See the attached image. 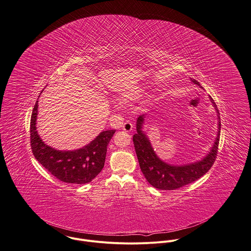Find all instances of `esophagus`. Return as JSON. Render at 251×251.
Returning a JSON list of instances; mask_svg holds the SVG:
<instances>
[{
	"mask_svg": "<svg viewBox=\"0 0 251 251\" xmlns=\"http://www.w3.org/2000/svg\"><path fill=\"white\" fill-rule=\"evenodd\" d=\"M122 129L125 132H131L133 130V124L130 121H126L125 123H123L122 125Z\"/></svg>",
	"mask_w": 251,
	"mask_h": 251,
	"instance_id": "1",
	"label": "esophagus"
}]
</instances>
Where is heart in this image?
Masks as SVG:
<instances>
[{
	"instance_id": "obj_1",
	"label": "heart",
	"mask_w": 251,
	"mask_h": 251,
	"mask_svg": "<svg viewBox=\"0 0 251 251\" xmlns=\"http://www.w3.org/2000/svg\"><path fill=\"white\" fill-rule=\"evenodd\" d=\"M126 98H127V99H129V98H130V97H129V96H126Z\"/></svg>"
}]
</instances>
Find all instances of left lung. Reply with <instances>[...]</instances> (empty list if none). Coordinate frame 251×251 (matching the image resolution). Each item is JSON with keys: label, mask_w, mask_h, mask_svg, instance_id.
<instances>
[{"label": "left lung", "mask_w": 251, "mask_h": 251, "mask_svg": "<svg viewBox=\"0 0 251 251\" xmlns=\"http://www.w3.org/2000/svg\"><path fill=\"white\" fill-rule=\"evenodd\" d=\"M191 81L202 88L197 80L191 79ZM209 99L217 113V135L210 151L201 160L193 163L185 165H172L163 161L154 151L148 135L144 131L145 114L138 117L136 124L137 133L133 136V142L141 170L147 180L153 187L160 190L177 189L199 179L213 165L217 155L221 123L217 106L212 98L209 97Z\"/></svg>", "instance_id": "1"}]
</instances>
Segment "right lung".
Here are the masks:
<instances>
[{
	"mask_svg": "<svg viewBox=\"0 0 251 251\" xmlns=\"http://www.w3.org/2000/svg\"><path fill=\"white\" fill-rule=\"evenodd\" d=\"M40 97V96H39ZM38 102L31 116V148L35 158L61 181L84 184L94 179L103 168L106 149L115 130L102 131L85 147L75 151L53 149L41 139L37 131Z\"/></svg>",
	"mask_w": 251,
	"mask_h": 251,
	"instance_id": "right-lung-1",
	"label": "right lung"
}]
</instances>
